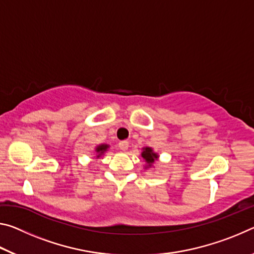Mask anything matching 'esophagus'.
<instances>
[{"label":"esophagus","mask_w":254,"mask_h":254,"mask_svg":"<svg viewBox=\"0 0 254 254\" xmlns=\"http://www.w3.org/2000/svg\"><path fill=\"white\" fill-rule=\"evenodd\" d=\"M119 149L122 150V151H127L128 149V142L127 141H120L119 142Z\"/></svg>","instance_id":"1"}]
</instances>
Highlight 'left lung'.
<instances>
[{
	"instance_id": "8db88e82",
	"label": "left lung",
	"mask_w": 254,
	"mask_h": 254,
	"mask_svg": "<svg viewBox=\"0 0 254 254\" xmlns=\"http://www.w3.org/2000/svg\"><path fill=\"white\" fill-rule=\"evenodd\" d=\"M141 157H142L143 160L145 161L144 169H148V168H152L153 163L159 159V154L157 152H154L152 148L145 147V148H142Z\"/></svg>"
}]
</instances>
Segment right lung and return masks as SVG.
<instances>
[{
    "label": "right lung",
    "instance_id": "1",
    "mask_svg": "<svg viewBox=\"0 0 254 254\" xmlns=\"http://www.w3.org/2000/svg\"><path fill=\"white\" fill-rule=\"evenodd\" d=\"M110 145L109 144H98L95 147V149H94V151H95V154H94V157H95L96 160H101V159L104 157V154L106 153L107 150H109Z\"/></svg>",
    "mask_w": 254,
    "mask_h": 254
}]
</instances>
